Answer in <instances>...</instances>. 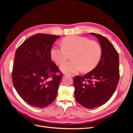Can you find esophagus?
Returning a JSON list of instances; mask_svg holds the SVG:
<instances>
[{"label":"esophagus","instance_id":"obj_1","mask_svg":"<svg viewBox=\"0 0 133 133\" xmlns=\"http://www.w3.org/2000/svg\"><path fill=\"white\" fill-rule=\"evenodd\" d=\"M68 75V76H72V77H73V76H74V75H72V74H71V75Z\"/></svg>","mask_w":133,"mask_h":133}]
</instances>
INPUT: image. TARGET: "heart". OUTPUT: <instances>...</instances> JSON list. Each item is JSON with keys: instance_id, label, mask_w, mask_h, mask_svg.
Returning <instances> with one entry per match:
<instances>
[{"instance_id": "1", "label": "heart", "mask_w": 133, "mask_h": 133, "mask_svg": "<svg viewBox=\"0 0 133 133\" xmlns=\"http://www.w3.org/2000/svg\"><path fill=\"white\" fill-rule=\"evenodd\" d=\"M62 44V47L55 46L51 48L50 56L59 65L71 56V60L60 67L64 73H76L82 69L84 71H89L97 66L101 60L102 48L95 41L73 35L63 38Z\"/></svg>"}]
</instances>
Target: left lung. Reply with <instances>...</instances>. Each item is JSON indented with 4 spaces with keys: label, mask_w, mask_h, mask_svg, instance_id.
I'll return each instance as SVG.
<instances>
[{
    "label": "left lung",
    "mask_w": 133,
    "mask_h": 133,
    "mask_svg": "<svg viewBox=\"0 0 133 133\" xmlns=\"http://www.w3.org/2000/svg\"><path fill=\"white\" fill-rule=\"evenodd\" d=\"M102 48V57L98 65L83 76L73 78L74 95L77 102L88 109L106 103L114 93L119 80V54L104 36L95 33Z\"/></svg>",
    "instance_id": "obj_1"
}]
</instances>
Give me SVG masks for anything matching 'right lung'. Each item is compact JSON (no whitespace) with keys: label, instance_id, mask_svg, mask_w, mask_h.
I'll return each mask as SVG.
<instances>
[{"label":"right lung","instance_id":"1","mask_svg":"<svg viewBox=\"0 0 133 133\" xmlns=\"http://www.w3.org/2000/svg\"><path fill=\"white\" fill-rule=\"evenodd\" d=\"M59 37L35 34L24 42L15 51L12 81L19 96L31 106L45 108L57 97L63 74L51 61L50 50Z\"/></svg>","mask_w":133,"mask_h":133}]
</instances>
